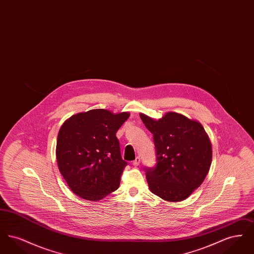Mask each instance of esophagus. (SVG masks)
<instances>
[{
	"label": "esophagus",
	"instance_id": "34e87169",
	"mask_svg": "<svg viewBox=\"0 0 254 254\" xmlns=\"http://www.w3.org/2000/svg\"><path fill=\"white\" fill-rule=\"evenodd\" d=\"M140 162H141V159L140 157H136V159L134 160L132 162L133 166H135V167H137V166H139L140 165Z\"/></svg>",
	"mask_w": 254,
	"mask_h": 254
}]
</instances>
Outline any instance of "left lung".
Wrapping results in <instances>:
<instances>
[{
	"mask_svg": "<svg viewBox=\"0 0 254 254\" xmlns=\"http://www.w3.org/2000/svg\"><path fill=\"white\" fill-rule=\"evenodd\" d=\"M153 134L157 165L145 169L149 190L168 202H180L201 186L211 165L212 147L202 124L169 111L154 119L140 113Z\"/></svg>",
	"mask_w": 254,
	"mask_h": 254,
	"instance_id": "1",
	"label": "left lung"
}]
</instances>
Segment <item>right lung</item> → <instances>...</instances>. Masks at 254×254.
<instances>
[{
    "label": "right lung",
    "instance_id": "obj_1",
    "mask_svg": "<svg viewBox=\"0 0 254 254\" xmlns=\"http://www.w3.org/2000/svg\"><path fill=\"white\" fill-rule=\"evenodd\" d=\"M129 115L127 111L91 109L74 114L62 125L57 164L77 196L96 202L119 188L127 162L122 159L116 132Z\"/></svg>",
    "mask_w": 254,
    "mask_h": 254
}]
</instances>
